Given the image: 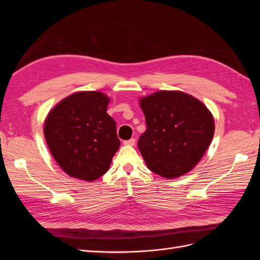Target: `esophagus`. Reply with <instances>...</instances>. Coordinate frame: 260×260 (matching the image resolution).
Masks as SVG:
<instances>
[{"label": "esophagus", "mask_w": 260, "mask_h": 260, "mask_svg": "<svg viewBox=\"0 0 260 260\" xmlns=\"http://www.w3.org/2000/svg\"><path fill=\"white\" fill-rule=\"evenodd\" d=\"M123 144L127 146H133L136 144V140L135 139H130V140H125L123 141Z\"/></svg>", "instance_id": "34e87169"}]
</instances>
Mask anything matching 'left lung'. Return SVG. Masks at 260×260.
<instances>
[{
    "label": "left lung",
    "instance_id": "left-lung-1",
    "mask_svg": "<svg viewBox=\"0 0 260 260\" xmlns=\"http://www.w3.org/2000/svg\"><path fill=\"white\" fill-rule=\"evenodd\" d=\"M146 131L138 147L147 168L176 179L191 171L207 151L215 121L201 101L181 91H158L140 99Z\"/></svg>",
    "mask_w": 260,
    "mask_h": 260
}]
</instances>
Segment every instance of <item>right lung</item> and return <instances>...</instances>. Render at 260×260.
I'll use <instances>...</instances> for the list:
<instances>
[{"mask_svg":"<svg viewBox=\"0 0 260 260\" xmlns=\"http://www.w3.org/2000/svg\"><path fill=\"white\" fill-rule=\"evenodd\" d=\"M109 98L99 91L70 94L44 121V137L59 167L70 177L94 181L109 169L120 141L106 113Z\"/></svg>","mask_w":260,"mask_h":260,"instance_id":"right-lung-1","label":"right lung"}]
</instances>
